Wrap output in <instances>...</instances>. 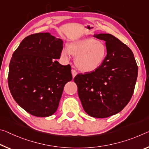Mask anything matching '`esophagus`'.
<instances>
[{"mask_svg":"<svg viewBox=\"0 0 149 149\" xmlns=\"http://www.w3.org/2000/svg\"><path fill=\"white\" fill-rule=\"evenodd\" d=\"M77 72H76V71H75L74 69H72V74L73 77H74L75 76V75H77Z\"/></svg>","mask_w":149,"mask_h":149,"instance_id":"34e87169","label":"esophagus"}]
</instances>
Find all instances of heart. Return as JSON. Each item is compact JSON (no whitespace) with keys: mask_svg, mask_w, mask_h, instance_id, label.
<instances>
[{"mask_svg":"<svg viewBox=\"0 0 149 149\" xmlns=\"http://www.w3.org/2000/svg\"><path fill=\"white\" fill-rule=\"evenodd\" d=\"M71 54L76 56L75 64L82 72H93L102 64L107 55V48L102 42L87 38L71 43L63 48L62 56L70 60Z\"/></svg>","mask_w":149,"mask_h":149,"instance_id":"b5f03b06","label":"heart"}]
</instances>
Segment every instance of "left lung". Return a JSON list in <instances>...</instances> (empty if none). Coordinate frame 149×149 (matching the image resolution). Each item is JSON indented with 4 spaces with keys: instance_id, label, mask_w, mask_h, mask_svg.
<instances>
[{
    "instance_id": "8db88e82",
    "label": "left lung",
    "mask_w": 149,
    "mask_h": 149,
    "mask_svg": "<svg viewBox=\"0 0 149 149\" xmlns=\"http://www.w3.org/2000/svg\"><path fill=\"white\" fill-rule=\"evenodd\" d=\"M105 42L107 56L97 69L77 74L74 81L85 111L106 118L121 111L133 95L138 66L131 49L109 34H94Z\"/></svg>"
}]
</instances>
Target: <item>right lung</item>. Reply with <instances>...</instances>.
Returning <instances> with one entry per match:
<instances>
[{"mask_svg":"<svg viewBox=\"0 0 149 149\" xmlns=\"http://www.w3.org/2000/svg\"><path fill=\"white\" fill-rule=\"evenodd\" d=\"M62 49V40L42 32L26 37L13 54L9 89L16 102L34 116L53 115L65 84L72 79L70 65L56 60Z\"/></svg>","mask_w":149,"mask_h":149,"instance_id":"obj_1","label":"right lung"}]
</instances>
